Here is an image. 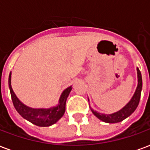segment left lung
Here are the masks:
<instances>
[{
  "label": "left lung",
  "mask_w": 150,
  "mask_h": 150,
  "mask_svg": "<svg viewBox=\"0 0 150 150\" xmlns=\"http://www.w3.org/2000/svg\"><path fill=\"white\" fill-rule=\"evenodd\" d=\"M137 81H138V83H137V87L136 88L135 92L132 96V97L131 98V100L129 101V103L126 104L125 107L122 108L120 110L117 111L116 112L112 113V114L100 113L96 112V111H95L94 109H92L91 108V112L93 113L98 119H100L104 122L110 123V124H112V123H118L126 119L127 117H129L136 110V108H137L139 104L142 89V77L138 67L137 68Z\"/></svg>",
  "instance_id": "8db88e82"
}]
</instances>
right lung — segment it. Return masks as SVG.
I'll list each match as a JSON object with an SVG mask.
<instances>
[{
  "label": "right lung",
  "mask_w": 150,
  "mask_h": 150,
  "mask_svg": "<svg viewBox=\"0 0 150 150\" xmlns=\"http://www.w3.org/2000/svg\"><path fill=\"white\" fill-rule=\"evenodd\" d=\"M8 88L11 94L12 101L20 115L24 119L27 120L32 124L40 127H49L55 124L59 119L62 118L66 110V101L71 91L72 86L66 88L59 98V104L50 108H33L28 107L17 97L11 86V72L8 75Z\"/></svg>",
  "instance_id": "1"
}]
</instances>
